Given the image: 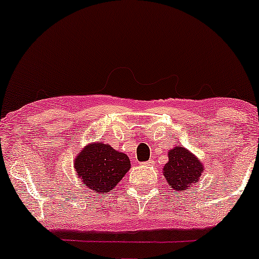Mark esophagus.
Wrapping results in <instances>:
<instances>
[{
  "label": "esophagus",
  "instance_id": "esophagus-1",
  "mask_svg": "<svg viewBox=\"0 0 259 259\" xmlns=\"http://www.w3.org/2000/svg\"><path fill=\"white\" fill-rule=\"evenodd\" d=\"M152 163H153L152 160H147V162H145L144 164H146V165H151V164H152Z\"/></svg>",
  "mask_w": 259,
  "mask_h": 259
}]
</instances>
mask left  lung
Returning <instances> with one entry per match:
<instances>
[{"label": "left lung", "mask_w": 259, "mask_h": 259, "mask_svg": "<svg viewBox=\"0 0 259 259\" xmlns=\"http://www.w3.org/2000/svg\"><path fill=\"white\" fill-rule=\"evenodd\" d=\"M169 160L163 168V175L171 189L185 191L197 183L203 173L200 159L180 145L168 152Z\"/></svg>", "instance_id": "obj_1"}]
</instances>
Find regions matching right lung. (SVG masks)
Masks as SVG:
<instances>
[{
	"label": "right lung",
	"instance_id": "obj_1",
	"mask_svg": "<svg viewBox=\"0 0 259 259\" xmlns=\"http://www.w3.org/2000/svg\"><path fill=\"white\" fill-rule=\"evenodd\" d=\"M130 167V159L125 153L115 151L111 145L103 142L85 146L74 160L76 175L97 194H108Z\"/></svg>",
	"mask_w": 259,
	"mask_h": 259
}]
</instances>
